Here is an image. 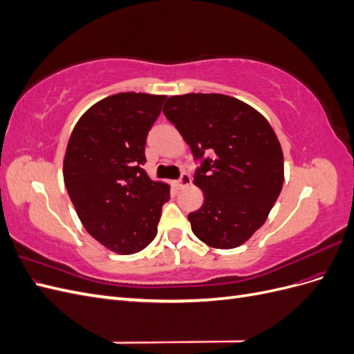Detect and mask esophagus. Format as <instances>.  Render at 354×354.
I'll return each mask as SVG.
<instances>
[{
    "instance_id": "1",
    "label": "esophagus",
    "mask_w": 354,
    "mask_h": 354,
    "mask_svg": "<svg viewBox=\"0 0 354 354\" xmlns=\"http://www.w3.org/2000/svg\"><path fill=\"white\" fill-rule=\"evenodd\" d=\"M190 183H192L190 176L185 173V174H181V177H180L178 180H176L173 185H174V187H177V189H185V187H187Z\"/></svg>"
}]
</instances>
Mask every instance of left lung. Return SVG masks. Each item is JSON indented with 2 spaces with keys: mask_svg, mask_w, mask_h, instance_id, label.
<instances>
[{
  "mask_svg": "<svg viewBox=\"0 0 354 354\" xmlns=\"http://www.w3.org/2000/svg\"><path fill=\"white\" fill-rule=\"evenodd\" d=\"M164 115L195 158L209 155L194 178L203 203L189 214L192 232L216 250L243 245L283 186V152L272 125L252 106L217 93L171 95Z\"/></svg>",
  "mask_w": 354,
  "mask_h": 354,
  "instance_id": "1",
  "label": "left lung"
}]
</instances>
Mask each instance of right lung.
<instances>
[{"instance_id":"obj_1","label":"right lung","mask_w":354,"mask_h":354,"mask_svg":"<svg viewBox=\"0 0 354 354\" xmlns=\"http://www.w3.org/2000/svg\"><path fill=\"white\" fill-rule=\"evenodd\" d=\"M167 95L118 93L94 103L73 127L63 180L91 236L120 255L140 252L158 233L169 185L152 180L146 137Z\"/></svg>"}]
</instances>
